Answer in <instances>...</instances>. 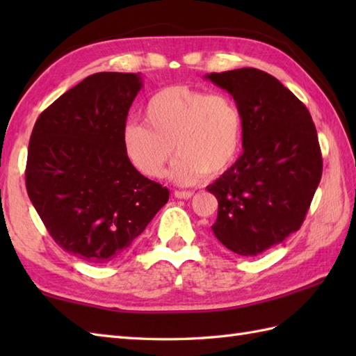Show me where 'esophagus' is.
Segmentation results:
<instances>
[{
  "label": "esophagus",
  "mask_w": 356,
  "mask_h": 356,
  "mask_svg": "<svg viewBox=\"0 0 356 356\" xmlns=\"http://www.w3.org/2000/svg\"><path fill=\"white\" fill-rule=\"evenodd\" d=\"M193 195H194L193 191H174V197H176V199L186 200V199H191Z\"/></svg>",
  "instance_id": "34e87169"
}]
</instances>
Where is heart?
<instances>
[{
    "label": "heart",
    "mask_w": 356,
    "mask_h": 356,
    "mask_svg": "<svg viewBox=\"0 0 356 356\" xmlns=\"http://www.w3.org/2000/svg\"><path fill=\"white\" fill-rule=\"evenodd\" d=\"M145 124L130 122L122 130V148L147 177L161 179L174 149L179 159L171 179L194 185L211 174L220 176L237 161L243 120L228 95L170 86L161 88L143 107Z\"/></svg>",
    "instance_id": "heart-1"
}]
</instances>
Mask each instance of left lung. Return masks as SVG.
I'll list each match as a JSON object with an SVG mask.
<instances>
[{"mask_svg":"<svg viewBox=\"0 0 356 356\" xmlns=\"http://www.w3.org/2000/svg\"><path fill=\"white\" fill-rule=\"evenodd\" d=\"M236 101L243 153L208 191L218 202L214 236L229 251L255 257L303 225L323 172L316 128L306 105L259 69L205 76Z\"/></svg>","mask_w":356,"mask_h":356,"instance_id":"8db88e82","label":"left lung"}]
</instances>
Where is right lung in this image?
I'll return each instance as SVG.
<instances>
[{
  "label": "right lung",
  "mask_w": 356,
  "mask_h": 356,
  "mask_svg": "<svg viewBox=\"0 0 356 356\" xmlns=\"http://www.w3.org/2000/svg\"><path fill=\"white\" fill-rule=\"evenodd\" d=\"M140 88V73H95L45 108L30 136L29 199L53 240L90 264L119 259L170 197L122 148Z\"/></svg>",
  "instance_id": "1"
}]
</instances>
